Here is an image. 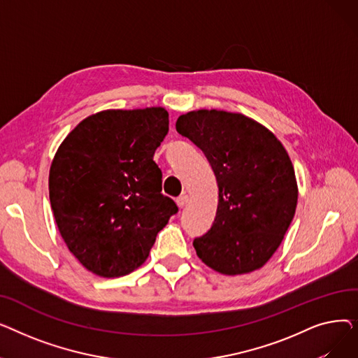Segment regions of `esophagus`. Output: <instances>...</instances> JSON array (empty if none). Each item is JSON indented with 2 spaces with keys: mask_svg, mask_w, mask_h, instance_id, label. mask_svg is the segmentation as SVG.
<instances>
[{
  "mask_svg": "<svg viewBox=\"0 0 358 358\" xmlns=\"http://www.w3.org/2000/svg\"><path fill=\"white\" fill-rule=\"evenodd\" d=\"M187 203H189V196L187 194H182V196H180V197H177V204H178V208H185L187 206Z\"/></svg>",
  "mask_w": 358,
  "mask_h": 358,
  "instance_id": "34e87169",
  "label": "esophagus"
}]
</instances>
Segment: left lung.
Segmentation results:
<instances>
[{
	"mask_svg": "<svg viewBox=\"0 0 358 358\" xmlns=\"http://www.w3.org/2000/svg\"><path fill=\"white\" fill-rule=\"evenodd\" d=\"M177 131L209 159L219 187L210 231L196 238L197 257L224 275L259 270L280 247L297 206L286 148L257 120L223 110L181 115Z\"/></svg>",
	"mask_w": 358,
	"mask_h": 358,
	"instance_id": "obj_1",
	"label": "left lung"
}]
</instances>
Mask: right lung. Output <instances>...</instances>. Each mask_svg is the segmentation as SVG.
Listing matches in <instances>:
<instances>
[{
	"mask_svg": "<svg viewBox=\"0 0 358 358\" xmlns=\"http://www.w3.org/2000/svg\"><path fill=\"white\" fill-rule=\"evenodd\" d=\"M164 107L103 110L75 126L53 157L49 199L68 250L91 273L122 277L146 261L177 213L154 161Z\"/></svg>",
	"mask_w": 358,
	"mask_h": 358,
	"instance_id": "right-lung-1",
	"label": "right lung"
}]
</instances>
